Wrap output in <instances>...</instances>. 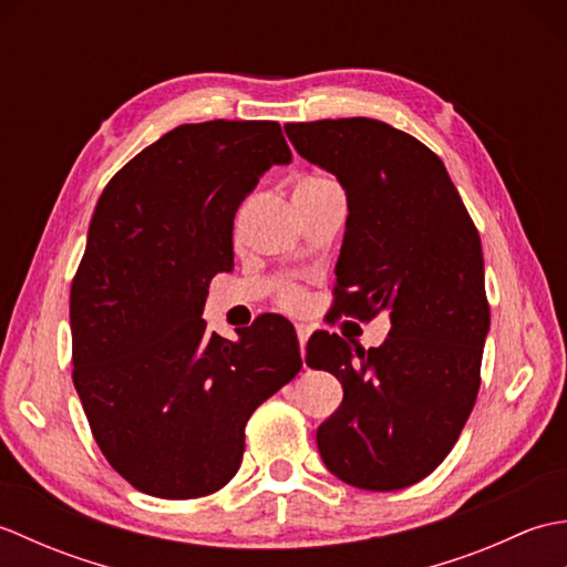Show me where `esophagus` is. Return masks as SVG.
<instances>
[{"instance_id": "esophagus-1", "label": "esophagus", "mask_w": 567, "mask_h": 567, "mask_svg": "<svg viewBox=\"0 0 567 567\" xmlns=\"http://www.w3.org/2000/svg\"><path fill=\"white\" fill-rule=\"evenodd\" d=\"M297 339H299V353H302V358H305L307 341H309V327H305V323H297Z\"/></svg>"}]
</instances>
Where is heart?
Here are the masks:
<instances>
[{"mask_svg":"<svg viewBox=\"0 0 567 567\" xmlns=\"http://www.w3.org/2000/svg\"><path fill=\"white\" fill-rule=\"evenodd\" d=\"M333 189H339V185H336L331 177H327V175H309V177L302 179V183L297 185L295 197L323 195V192H333ZM238 219H240V212H238ZM277 302H280L285 309H299V307L305 305V292L299 290V287H295V285H285V287H280Z\"/></svg>","mask_w":567,"mask_h":567,"instance_id":"b5f03b06","label":"heart"}]
</instances>
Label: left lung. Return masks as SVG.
I'll return each instance as SVG.
<instances>
[{
  "label": "left lung",
  "instance_id": "8db88e82",
  "mask_svg": "<svg viewBox=\"0 0 567 567\" xmlns=\"http://www.w3.org/2000/svg\"><path fill=\"white\" fill-rule=\"evenodd\" d=\"M297 153L336 175L348 219L336 262V315H390L378 348L315 333L307 365L343 384L317 429L321 461L343 483L392 492L451 453L480 390L489 331L480 234L433 151L378 118L285 124Z\"/></svg>",
  "mask_w": 567,
  "mask_h": 567
}]
</instances>
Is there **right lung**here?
I'll return each mask as SVG.
<instances>
[{
  "label": "right lung",
  "mask_w": 567,
  "mask_h": 567,
  "mask_svg": "<svg viewBox=\"0 0 567 567\" xmlns=\"http://www.w3.org/2000/svg\"><path fill=\"white\" fill-rule=\"evenodd\" d=\"M290 161L277 122L183 124L94 207L70 290L72 382L104 457L146 495L221 489L246 421L302 368L290 321L260 317L228 341L202 319L212 277L234 268L240 202Z\"/></svg>",
  "instance_id": "obj_1"
}]
</instances>
